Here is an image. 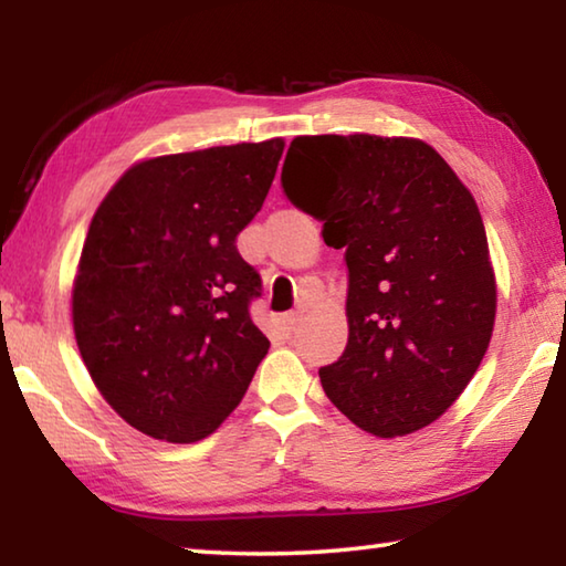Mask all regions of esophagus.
<instances>
[{"label": "esophagus", "instance_id": "34e87169", "mask_svg": "<svg viewBox=\"0 0 566 566\" xmlns=\"http://www.w3.org/2000/svg\"><path fill=\"white\" fill-rule=\"evenodd\" d=\"M282 322H284V329L292 332V329L296 327V324L302 322V314H300V312H290V314H284Z\"/></svg>", "mask_w": 566, "mask_h": 566}]
</instances>
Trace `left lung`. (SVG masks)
I'll use <instances>...</instances> for the list:
<instances>
[{"instance_id":"obj_1","label":"left lung","mask_w":566,"mask_h":566,"mask_svg":"<svg viewBox=\"0 0 566 566\" xmlns=\"http://www.w3.org/2000/svg\"><path fill=\"white\" fill-rule=\"evenodd\" d=\"M290 202L324 222L349 270V339L322 387L364 432L432 424L490 347L496 282L482 214L454 169L421 139L294 137Z\"/></svg>"}]
</instances>
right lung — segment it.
<instances>
[{"mask_svg":"<svg viewBox=\"0 0 566 566\" xmlns=\"http://www.w3.org/2000/svg\"><path fill=\"white\" fill-rule=\"evenodd\" d=\"M284 139L137 161L102 199L72 290L76 347L107 405L142 434L199 442L242 401L270 339L237 252Z\"/></svg>","mask_w":566,"mask_h":566,"instance_id":"obj_1","label":"right lung"}]
</instances>
